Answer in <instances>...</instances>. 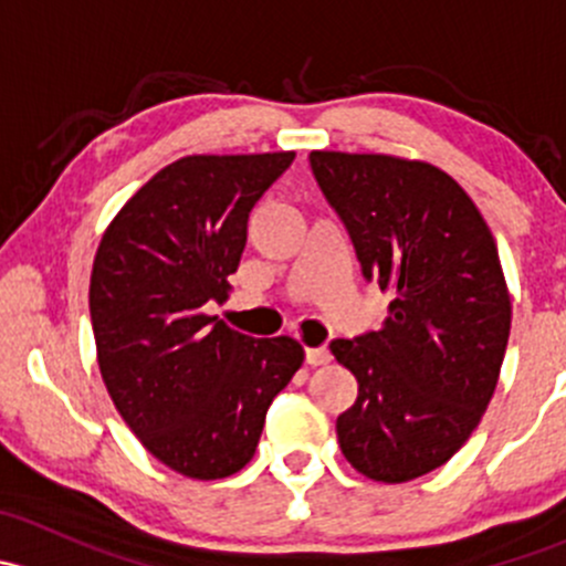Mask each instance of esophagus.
Returning a JSON list of instances; mask_svg holds the SVG:
<instances>
[{
  "label": "esophagus",
  "instance_id": "1",
  "mask_svg": "<svg viewBox=\"0 0 566 566\" xmlns=\"http://www.w3.org/2000/svg\"><path fill=\"white\" fill-rule=\"evenodd\" d=\"M331 361L328 347H306V364L310 367H323V364Z\"/></svg>",
  "mask_w": 566,
  "mask_h": 566
}]
</instances>
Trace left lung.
<instances>
[{
    "mask_svg": "<svg viewBox=\"0 0 566 566\" xmlns=\"http://www.w3.org/2000/svg\"><path fill=\"white\" fill-rule=\"evenodd\" d=\"M312 175L367 282L391 290L378 331L334 339L358 380L336 419L347 462L375 482L436 471L476 430L510 339L499 249L458 180L424 161L315 150Z\"/></svg>",
    "mask_w": 566,
    "mask_h": 566,
    "instance_id": "1",
    "label": "left lung"
}]
</instances>
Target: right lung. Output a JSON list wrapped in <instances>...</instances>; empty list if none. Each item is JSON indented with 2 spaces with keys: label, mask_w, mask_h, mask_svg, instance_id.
Listing matches in <instances>:
<instances>
[{
  "label": "right lung",
  "mask_w": 566,
  "mask_h": 566,
  "mask_svg": "<svg viewBox=\"0 0 566 566\" xmlns=\"http://www.w3.org/2000/svg\"><path fill=\"white\" fill-rule=\"evenodd\" d=\"M293 158H180L101 238L90 279L101 375L142 447L182 476L208 482L241 471L273 397L304 364L290 336L254 339L202 312L227 295L251 208Z\"/></svg>",
  "instance_id": "add662e5"
}]
</instances>
